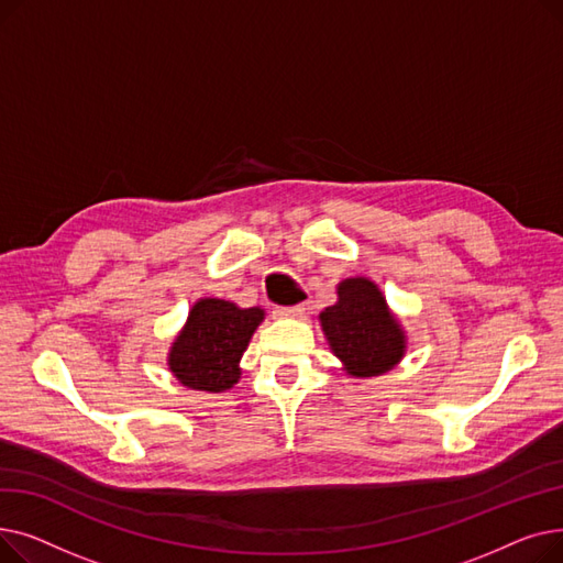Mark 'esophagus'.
I'll list each match as a JSON object with an SVG mask.
<instances>
[{"label": "esophagus", "mask_w": 563, "mask_h": 563, "mask_svg": "<svg viewBox=\"0 0 563 563\" xmlns=\"http://www.w3.org/2000/svg\"><path fill=\"white\" fill-rule=\"evenodd\" d=\"M306 310H308V301L297 303V306H291V308H280L278 314H280V317H303Z\"/></svg>", "instance_id": "esophagus-1"}]
</instances>
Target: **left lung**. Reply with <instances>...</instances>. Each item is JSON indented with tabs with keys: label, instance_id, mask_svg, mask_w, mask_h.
Listing matches in <instances>:
<instances>
[{
	"label": "left lung",
	"instance_id": "left-lung-1",
	"mask_svg": "<svg viewBox=\"0 0 563 563\" xmlns=\"http://www.w3.org/2000/svg\"><path fill=\"white\" fill-rule=\"evenodd\" d=\"M319 321L331 351L351 376H380L404 358L406 333L369 278L342 280L338 303L323 310Z\"/></svg>",
	"mask_w": 563,
	"mask_h": 563
}]
</instances>
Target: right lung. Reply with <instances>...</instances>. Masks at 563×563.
Listing matches in <instances>:
<instances>
[{
    "instance_id": "1",
    "label": "right lung",
    "mask_w": 563,
    "mask_h": 563,
    "mask_svg": "<svg viewBox=\"0 0 563 563\" xmlns=\"http://www.w3.org/2000/svg\"><path fill=\"white\" fill-rule=\"evenodd\" d=\"M264 319L262 308L200 299L168 351V369L191 390L225 393L242 376L240 361Z\"/></svg>"
}]
</instances>
